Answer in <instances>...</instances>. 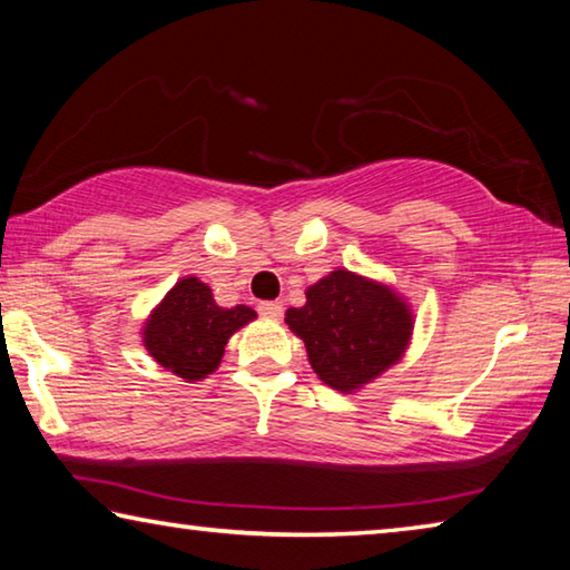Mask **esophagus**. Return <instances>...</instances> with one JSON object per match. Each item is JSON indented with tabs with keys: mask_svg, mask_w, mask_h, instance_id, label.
I'll list each match as a JSON object with an SVG mask.
<instances>
[{
	"mask_svg": "<svg viewBox=\"0 0 570 570\" xmlns=\"http://www.w3.org/2000/svg\"><path fill=\"white\" fill-rule=\"evenodd\" d=\"M258 314H262L264 320H282L284 304L282 302H262L258 304Z\"/></svg>",
	"mask_w": 570,
	"mask_h": 570,
	"instance_id": "34e87169",
	"label": "esophagus"
}]
</instances>
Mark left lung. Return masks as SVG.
Listing matches in <instances>:
<instances>
[{
  "label": "left lung",
  "mask_w": 570,
  "mask_h": 570,
  "mask_svg": "<svg viewBox=\"0 0 570 570\" xmlns=\"http://www.w3.org/2000/svg\"><path fill=\"white\" fill-rule=\"evenodd\" d=\"M324 384L352 394L402 360L412 336V308L387 284L346 268L306 288V304L286 312Z\"/></svg>",
  "instance_id": "8db88e82"
}]
</instances>
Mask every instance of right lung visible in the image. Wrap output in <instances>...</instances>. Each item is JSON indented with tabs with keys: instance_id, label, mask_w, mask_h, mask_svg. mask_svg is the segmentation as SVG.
Here are the masks:
<instances>
[{
	"instance_id": "obj_1",
	"label": "right lung",
	"mask_w": 570,
	"mask_h": 570,
	"mask_svg": "<svg viewBox=\"0 0 570 570\" xmlns=\"http://www.w3.org/2000/svg\"><path fill=\"white\" fill-rule=\"evenodd\" d=\"M254 320L250 306H218L208 284L186 276L150 312L142 326V344L168 372L198 382L218 370L230 334Z\"/></svg>"
}]
</instances>
